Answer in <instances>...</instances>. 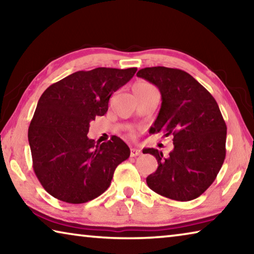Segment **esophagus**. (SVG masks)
Segmentation results:
<instances>
[{"instance_id": "34e87169", "label": "esophagus", "mask_w": 254, "mask_h": 254, "mask_svg": "<svg viewBox=\"0 0 254 254\" xmlns=\"http://www.w3.org/2000/svg\"><path fill=\"white\" fill-rule=\"evenodd\" d=\"M140 153H141V151H140L139 149H136V148H131V150H130V154H131V157L140 156Z\"/></svg>"}]
</instances>
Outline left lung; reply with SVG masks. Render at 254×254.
I'll return each instance as SVG.
<instances>
[{
    "label": "left lung",
    "mask_w": 254,
    "mask_h": 254,
    "mask_svg": "<svg viewBox=\"0 0 254 254\" xmlns=\"http://www.w3.org/2000/svg\"><path fill=\"white\" fill-rule=\"evenodd\" d=\"M156 85L161 107L152 133L171 135L174 150L163 156L149 148L158 168L147 177L148 186L167 198L195 199L216 178L225 159L226 124L215 98L188 72L167 67H148L136 74Z\"/></svg>",
    "instance_id": "1"
}]
</instances>
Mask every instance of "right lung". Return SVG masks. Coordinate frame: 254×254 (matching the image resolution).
Instances as JSON below:
<instances>
[{"label":"right lung","instance_id":"obj_1","mask_svg":"<svg viewBox=\"0 0 254 254\" xmlns=\"http://www.w3.org/2000/svg\"><path fill=\"white\" fill-rule=\"evenodd\" d=\"M136 68L100 67L76 71L50 85L38 102L28 139L34 174L51 196L83 204L110 187L115 168L130 157L123 140L88 139L89 123L109 110L112 94Z\"/></svg>","mask_w":254,"mask_h":254}]
</instances>
